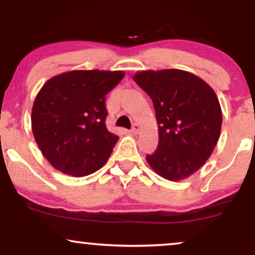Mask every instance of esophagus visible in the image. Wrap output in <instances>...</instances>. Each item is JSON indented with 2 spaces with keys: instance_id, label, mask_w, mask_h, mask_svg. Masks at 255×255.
Instances as JSON below:
<instances>
[{
  "instance_id": "1",
  "label": "esophagus",
  "mask_w": 255,
  "mask_h": 255,
  "mask_svg": "<svg viewBox=\"0 0 255 255\" xmlns=\"http://www.w3.org/2000/svg\"><path fill=\"white\" fill-rule=\"evenodd\" d=\"M139 131H140V127L138 124H133V127L131 128V133L132 134H138Z\"/></svg>"
}]
</instances>
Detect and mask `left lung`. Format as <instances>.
<instances>
[{"label":"left lung","mask_w":255,"mask_h":255,"mask_svg":"<svg viewBox=\"0 0 255 255\" xmlns=\"http://www.w3.org/2000/svg\"><path fill=\"white\" fill-rule=\"evenodd\" d=\"M151 97L159 145L146 155L151 168L170 181L190 176L210 158L222 128L221 104L214 89L181 69L142 71L133 76Z\"/></svg>","instance_id":"1"}]
</instances>
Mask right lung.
<instances>
[{
	"label": "right lung",
	"mask_w": 255,
	"mask_h": 255,
	"mask_svg": "<svg viewBox=\"0 0 255 255\" xmlns=\"http://www.w3.org/2000/svg\"><path fill=\"white\" fill-rule=\"evenodd\" d=\"M124 75L99 69L66 72L39 90L31 115L32 132L55 169L80 177L107 162L118 135L106 127V95Z\"/></svg>",
	"instance_id": "1"
}]
</instances>
